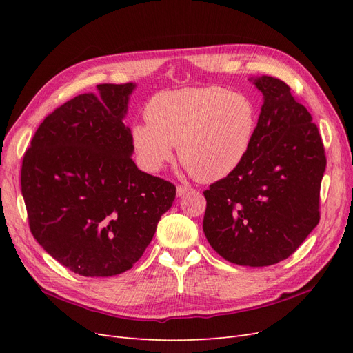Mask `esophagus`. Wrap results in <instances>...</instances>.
<instances>
[{"mask_svg":"<svg viewBox=\"0 0 353 353\" xmlns=\"http://www.w3.org/2000/svg\"><path fill=\"white\" fill-rule=\"evenodd\" d=\"M188 191H191L190 187H187V185H178V187H176V196H178V197H183L184 194L188 193Z\"/></svg>","mask_w":353,"mask_h":353,"instance_id":"1","label":"esophagus"}]
</instances>
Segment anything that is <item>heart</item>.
<instances>
[{
  "mask_svg": "<svg viewBox=\"0 0 353 353\" xmlns=\"http://www.w3.org/2000/svg\"><path fill=\"white\" fill-rule=\"evenodd\" d=\"M147 122L131 126L138 162L157 172L178 157L201 183L227 178L249 156L258 131V110L248 95L221 87L179 88L148 100Z\"/></svg>",
  "mask_w": 353,
  "mask_h": 353,
  "instance_id": "obj_1",
  "label": "heart"
}]
</instances>
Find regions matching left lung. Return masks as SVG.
I'll return each mask as SVG.
<instances>
[{"label":"left lung","instance_id":"1","mask_svg":"<svg viewBox=\"0 0 353 353\" xmlns=\"http://www.w3.org/2000/svg\"><path fill=\"white\" fill-rule=\"evenodd\" d=\"M263 95L249 156L205 191L203 231L228 262L268 266L287 259L319 221L324 145L312 116L290 87L249 79Z\"/></svg>","mask_w":353,"mask_h":353}]
</instances>
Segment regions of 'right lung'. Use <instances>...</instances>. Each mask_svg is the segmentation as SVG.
Returning <instances> with one entry per match:
<instances>
[{
	"mask_svg": "<svg viewBox=\"0 0 353 353\" xmlns=\"http://www.w3.org/2000/svg\"><path fill=\"white\" fill-rule=\"evenodd\" d=\"M135 83H101L39 125L25 153L22 194L35 240L83 276L132 268L150 244L176 188L132 160L123 123Z\"/></svg>",
	"mask_w": 353,
	"mask_h": 353,
	"instance_id": "1",
	"label": "right lung"
}]
</instances>
